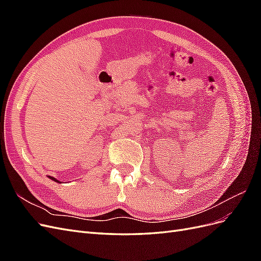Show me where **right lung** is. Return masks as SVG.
I'll use <instances>...</instances> for the list:
<instances>
[{
	"instance_id": "add662e5",
	"label": "right lung",
	"mask_w": 261,
	"mask_h": 261,
	"mask_svg": "<svg viewBox=\"0 0 261 261\" xmlns=\"http://www.w3.org/2000/svg\"><path fill=\"white\" fill-rule=\"evenodd\" d=\"M49 178H51V179H52V180H54V181H57V183H61L60 180H58L57 178H54V177H52V176H49Z\"/></svg>"
}]
</instances>
